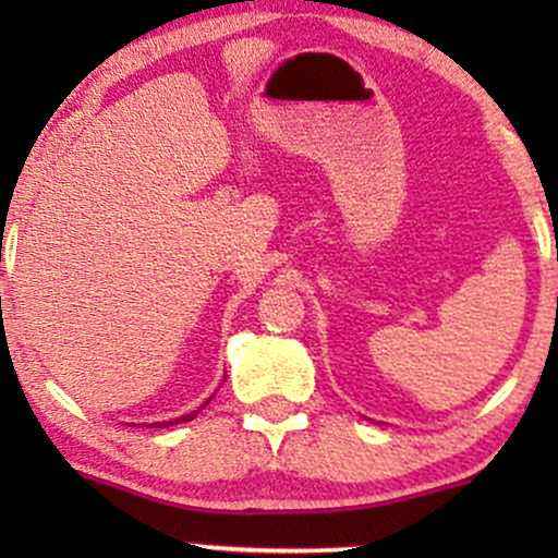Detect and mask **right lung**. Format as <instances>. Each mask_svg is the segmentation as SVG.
<instances>
[{"label": "right lung", "instance_id": "add662e5", "mask_svg": "<svg viewBox=\"0 0 558 558\" xmlns=\"http://www.w3.org/2000/svg\"><path fill=\"white\" fill-rule=\"evenodd\" d=\"M207 401H209V399H207ZM198 409H204V403H202V407H198ZM198 409H196V412H191V414H183V417H181V420H183V422L194 420V417H196V414H198ZM181 420H172V422H162V425H165V427H168V425H175V422H181Z\"/></svg>", "mask_w": 558, "mask_h": 558}]
</instances>
